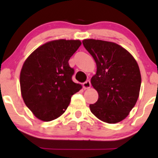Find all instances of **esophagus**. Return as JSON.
Returning a JSON list of instances; mask_svg holds the SVG:
<instances>
[{"instance_id":"34e87169","label":"esophagus","mask_w":158,"mask_h":158,"mask_svg":"<svg viewBox=\"0 0 158 158\" xmlns=\"http://www.w3.org/2000/svg\"><path fill=\"white\" fill-rule=\"evenodd\" d=\"M83 88L84 89H89L91 87V82H90V81L89 80H87V81H85V82H84L83 83Z\"/></svg>"}]
</instances>
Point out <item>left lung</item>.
Masks as SVG:
<instances>
[{"label":"left lung","mask_w":158,"mask_h":158,"mask_svg":"<svg viewBox=\"0 0 158 158\" xmlns=\"http://www.w3.org/2000/svg\"><path fill=\"white\" fill-rule=\"evenodd\" d=\"M97 66L91 79L98 94L91 111L98 119L109 124L121 122L128 115L139 96L141 77L131 54L114 43L88 39L82 41Z\"/></svg>","instance_id":"8db88e82"}]
</instances>
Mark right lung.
<instances>
[{
	"instance_id": "obj_1",
	"label": "right lung",
	"mask_w": 158,
	"mask_h": 158,
	"mask_svg": "<svg viewBox=\"0 0 158 158\" xmlns=\"http://www.w3.org/2000/svg\"><path fill=\"white\" fill-rule=\"evenodd\" d=\"M80 45L79 40L50 41L33 51L23 63L21 95L37 118L49 122L60 117L69 106L72 95L82 89L72 80L74 69L69 65Z\"/></svg>"
}]
</instances>
